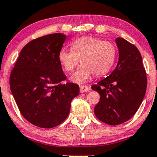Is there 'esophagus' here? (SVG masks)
I'll use <instances>...</instances> for the list:
<instances>
[{"label":"esophagus","mask_w":157,"mask_h":157,"mask_svg":"<svg viewBox=\"0 0 157 157\" xmlns=\"http://www.w3.org/2000/svg\"><path fill=\"white\" fill-rule=\"evenodd\" d=\"M91 90V88L88 86L85 85H82L80 86V92L81 93H86V92H89Z\"/></svg>","instance_id":"1"}]
</instances>
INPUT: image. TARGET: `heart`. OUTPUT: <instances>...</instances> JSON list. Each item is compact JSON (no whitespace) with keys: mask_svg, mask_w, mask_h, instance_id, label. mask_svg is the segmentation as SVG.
<instances>
[{"mask_svg":"<svg viewBox=\"0 0 157 157\" xmlns=\"http://www.w3.org/2000/svg\"><path fill=\"white\" fill-rule=\"evenodd\" d=\"M71 50L61 49L58 59L62 69L71 72L81 59L82 66L71 75V81L83 84L90 80L93 74L101 77L109 73L117 55L115 46L110 42L103 41L95 36H82L71 43Z\"/></svg>","mask_w":157,"mask_h":157,"instance_id":"b5f03b06","label":"heart"}]
</instances>
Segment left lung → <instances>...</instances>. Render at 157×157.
<instances>
[{
	"instance_id": "obj_1",
	"label": "left lung",
	"mask_w": 157,
	"mask_h": 157,
	"mask_svg": "<svg viewBox=\"0 0 157 157\" xmlns=\"http://www.w3.org/2000/svg\"><path fill=\"white\" fill-rule=\"evenodd\" d=\"M119 59L115 69L92 89L100 94L95 106L98 119L116 126L132 118L144 98L147 77L139 50L123 38H116Z\"/></svg>"
}]
</instances>
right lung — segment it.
Segmentation results:
<instances>
[{"instance_id":"right-lung-1","label":"right lung","mask_w":157,"mask_h":157,"mask_svg":"<svg viewBox=\"0 0 157 157\" xmlns=\"http://www.w3.org/2000/svg\"><path fill=\"white\" fill-rule=\"evenodd\" d=\"M66 35L51 34L29 42L20 51L10 75V89L20 113L29 122L44 128L67 118L79 86L62 84L66 75L58 54Z\"/></svg>"}]
</instances>
